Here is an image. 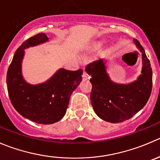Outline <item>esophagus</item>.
I'll return each instance as SVG.
<instances>
[{"mask_svg":"<svg viewBox=\"0 0 160 160\" xmlns=\"http://www.w3.org/2000/svg\"><path fill=\"white\" fill-rule=\"evenodd\" d=\"M82 77H83V80H88V79L90 78V76L88 75V74L85 71H83V76H82Z\"/></svg>","mask_w":160,"mask_h":160,"instance_id":"esophagus-1","label":"esophagus"}]
</instances>
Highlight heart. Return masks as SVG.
Segmentation results:
<instances>
[{
	"mask_svg": "<svg viewBox=\"0 0 160 160\" xmlns=\"http://www.w3.org/2000/svg\"><path fill=\"white\" fill-rule=\"evenodd\" d=\"M102 44H103V42L101 41H97V42L94 43V44H92V46L91 47V51H98V49L101 48V47L102 46Z\"/></svg>",
	"mask_w": 160,
	"mask_h": 160,
	"instance_id": "obj_1",
	"label": "heart"
}]
</instances>
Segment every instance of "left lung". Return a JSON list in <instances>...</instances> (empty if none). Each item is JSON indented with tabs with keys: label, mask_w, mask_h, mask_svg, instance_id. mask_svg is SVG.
Instances as JSON below:
<instances>
[{
	"label": "left lung",
	"mask_w": 160,
	"mask_h": 160,
	"mask_svg": "<svg viewBox=\"0 0 160 160\" xmlns=\"http://www.w3.org/2000/svg\"><path fill=\"white\" fill-rule=\"evenodd\" d=\"M134 44L142 53V67L135 80L128 83L112 81L107 72L106 60L101 58L86 68L92 90L91 101L98 117L109 123H121L131 119L145 105L152 86V71L143 47L134 39Z\"/></svg>",
	"instance_id": "obj_1"
}]
</instances>
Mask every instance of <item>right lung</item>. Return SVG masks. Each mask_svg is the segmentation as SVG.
Here are the masks:
<instances>
[{"label":"right lung","instance_id":"obj_1","mask_svg":"<svg viewBox=\"0 0 160 160\" xmlns=\"http://www.w3.org/2000/svg\"><path fill=\"white\" fill-rule=\"evenodd\" d=\"M44 33L28 39L16 50L7 73V87L11 102L23 117L41 124H52L65 116L69 98L82 80L83 70L60 68L48 80L31 84L22 75L25 50L48 42Z\"/></svg>","mask_w":160,"mask_h":160}]
</instances>
